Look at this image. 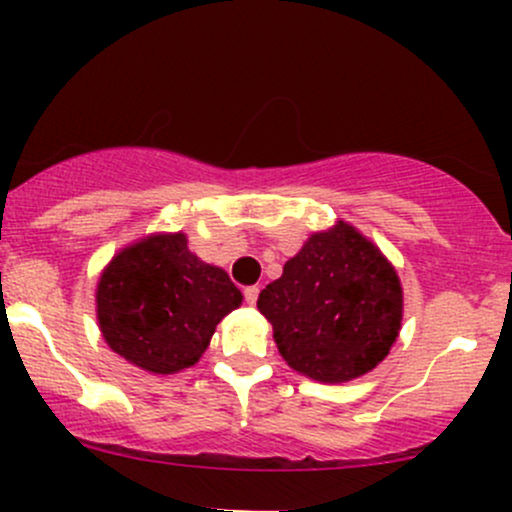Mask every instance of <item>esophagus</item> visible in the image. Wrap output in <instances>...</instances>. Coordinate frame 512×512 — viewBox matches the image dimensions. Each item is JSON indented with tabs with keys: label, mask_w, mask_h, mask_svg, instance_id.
Returning <instances> with one entry per match:
<instances>
[{
	"label": "esophagus",
	"mask_w": 512,
	"mask_h": 512,
	"mask_svg": "<svg viewBox=\"0 0 512 512\" xmlns=\"http://www.w3.org/2000/svg\"><path fill=\"white\" fill-rule=\"evenodd\" d=\"M243 296H245V303L255 305L257 303V296H260V289H257V286H248V289L243 291Z\"/></svg>",
	"instance_id": "esophagus-1"
}]
</instances>
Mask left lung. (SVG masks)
Returning <instances> with one entry per match:
<instances>
[{"label":"left lung","mask_w":512,"mask_h":512,"mask_svg":"<svg viewBox=\"0 0 512 512\" xmlns=\"http://www.w3.org/2000/svg\"><path fill=\"white\" fill-rule=\"evenodd\" d=\"M402 305L395 267L344 221L305 240L257 298L284 361L320 383L378 366L397 342Z\"/></svg>","instance_id":"left-lung-1"}]
</instances>
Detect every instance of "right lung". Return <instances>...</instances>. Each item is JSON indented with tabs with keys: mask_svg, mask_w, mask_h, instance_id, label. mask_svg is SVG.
<instances>
[{
	"mask_svg": "<svg viewBox=\"0 0 512 512\" xmlns=\"http://www.w3.org/2000/svg\"><path fill=\"white\" fill-rule=\"evenodd\" d=\"M240 303L236 284L190 252L185 233H154L127 245L96 289L98 325L110 349L158 375L195 366L216 325Z\"/></svg>",
	"mask_w": 512,
	"mask_h": 512,
	"instance_id": "right-lung-1",
	"label": "right lung"
}]
</instances>
